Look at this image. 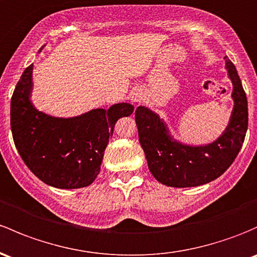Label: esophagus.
Returning a JSON list of instances; mask_svg holds the SVG:
<instances>
[{
    "mask_svg": "<svg viewBox=\"0 0 257 257\" xmlns=\"http://www.w3.org/2000/svg\"><path fill=\"white\" fill-rule=\"evenodd\" d=\"M132 101L136 102V103H139V102L142 101V96H140V93H134L133 96H132Z\"/></svg>",
    "mask_w": 257,
    "mask_h": 257,
    "instance_id": "obj_1",
    "label": "esophagus"
}]
</instances>
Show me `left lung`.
<instances>
[{
    "label": "left lung",
    "instance_id": "8db88e82",
    "mask_svg": "<svg viewBox=\"0 0 257 257\" xmlns=\"http://www.w3.org/2000/svg\"><path fill=\"white\" fill-rule=\"evenodd\" d=\"M225 59L233 82L234 108L223 134L212 144L191 147L174 140L166 124L149 108L136 109L139 142L153 176L170 187H194L210 182L229 169L239 154L247 131V99L235 66Z\"/></svg>",
    "mask_w": 257,
    "mask_h": 257
}]
</instances>
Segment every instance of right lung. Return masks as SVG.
<instances>
[{"instance_id": "1", "label": "right lung", "mask_w": 257, "mask_h": 257, "mask_svg": "<svg viewBox=\"0 0 257 257\" xmlns=\"http://www.w3.org/2000/svg\"><path fill=\"white\" fill-rule=\"evenodd\" d=\"M32 72L33 64L24 70L11 98L16 148L28 169L47 185L66 190L86 187L99 174L115 121L131 115L134 107L117 103L79 117H51L32 104Z\"/></svg>"}]
</instances>
